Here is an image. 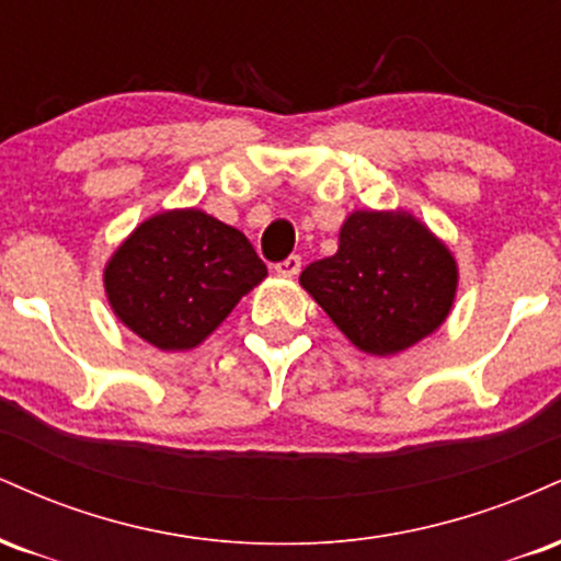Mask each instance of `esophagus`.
I'll return each instance as SVG.
<instances>
[{"mask_svg":"<svg viewBox=\"0 0 561 561\" xmlns=\"http://www.w3.org/2000/svg\"><path fill=\"white\" fill-rule=\"evenodd\" d=\"M274 272L279 276H289V279H293V276H298L300 274V255H289V259L279 261L274 266Z\"/></svg>","mask_w":561,"mask_h":561,"instance_id":"esophagus-1","label":"esophagus"}]
</instances>
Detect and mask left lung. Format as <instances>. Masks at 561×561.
I'll return each mask as SVG.
<instances>
[{
	"label": "left lung",
	"mask_w": 561,
	"mask_h": 561,
	"mask_svg": "<svg viewBox=\"0 0 561 561\" xmlns=\"http://www.w3.org/2000/svg\"><path fill=\"white\" fill-rule=\"evenodd\" d=\"M300 285L358 351L392 356L446 321L459 285L454 255L405 210H356L337 253L302 268Z\"/></svg>",
	"instance_id": "1"
}]
</instances>
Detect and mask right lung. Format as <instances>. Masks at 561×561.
Wrapping results in <instances>:
<instances>
[{
  "label": "right lung",
  "mask_w": 561,
  "mask_h": 561,
  "mask_svg": "<svg viewBox=\"0 0 561 561\" xmlns=\"http://www.w3.org/2000/svg\"><path fill=\"white\" fill-rule=\"evenodd\" d=\"M240 229L197 208L141 221L105 266L113 313L160 351H190L266 276Z\"/></svg>",
  "instance_id": "right-lung-1"
}]
</instances>
